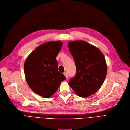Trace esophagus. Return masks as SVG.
I'll return each mask as SVG.
<instances>
[{
    "instance_id": "esophagus-1",
    "label": "esophagus",
    "mask_w": 130,
    "mask_h": 130,
    "mask_svg": "<svg viewBox=\"0 0 130 130\" xmlns=\"http://www.w3.org/2000/svg\"><path fill=\"white\" fill-rule=\"evenodd\" d=\"M64 75L65 77H66V78H68V74H67V73L66 72H65L64 73Z\"/></svg>"
}]
</instances>
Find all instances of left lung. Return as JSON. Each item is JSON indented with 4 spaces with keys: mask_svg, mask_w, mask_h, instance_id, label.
<instances>
[{
    "mask_svg": "<svg viewBox=\"0 0 130 130\" xmlns=\"http://www.w3.org/2000/svg\"><path fill=\"white\" fill-rule=\"evenodd\" d=\"M68 47L76 67V75L69 85L78 96L89 97L98 91L106 78L105 57L97 47L84 41H71Z\"/></svg>",
    "mask_w": 130,
    "mask_h": 130,
    "instance_id": "obj_1",
    "label": "left lung"
}]
</instances>
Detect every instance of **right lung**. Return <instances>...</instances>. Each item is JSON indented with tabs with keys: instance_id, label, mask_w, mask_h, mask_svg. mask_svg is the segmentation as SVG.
I'll return each mask as SVG.
<instances>
[{
	"instance_id": "right-lung-1",
	"label": "right lung",
	"mask_w": 130,
	"mask_h": 130,
	"mask_svg": "<svg viewBox=\"0 0 130 130\" xmlns=\"http://www.w3.org/2000/svg\"><path fill=\"white\" fill-rule=\"evenodd\" d=\"M62 46L60 41L44 43L34 50L25 61L26 80L30 88L42 97L48 98L53 95L66 79L58 70L56 60Z\"/></svg>"
}]
</instances>
